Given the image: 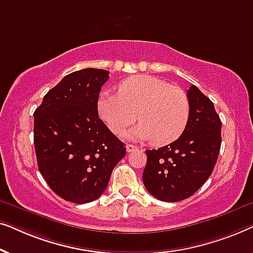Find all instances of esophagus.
I'll use <instances>...</instances> for the list:
<instances>
[{"label":"esophagus","mask_w":253,"mask_h":253,"mask_svg":"<svg viewBox=\"0 0 253 253\" xmlns=\"http://www.w3.org/2000/svg\"><path fill=\"white\" fill-rule=\"evenodd\" d=\"M136 150H138V147L134 146V145H131V144H127L126 145V151L127 152H133V151H136Z\"/></svg>","instance_id":"34e87169"}]
</instances>
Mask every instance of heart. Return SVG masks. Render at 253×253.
Here are the masks:
<instances>
[{
    "instance_id": "heart-1",
    "label": "heart",
    "mask_w": 253,
    "mask_h": 253,
    "mask_svg": "<svg viewBox=\"0 0 253 253\" xmlns=\"http://www.w3.org/2000/svg\"><path fill=\"white\" fill-rule=\"evenodd\" d=\"M98 114L117 136L137 120L139 124L126 133L131 139L148 140L162 146L183 133L190 116L186 93L152 76H133L120 83L117 93L102 91L96 103Z\"/></svg>"
}]
</instances>
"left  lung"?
I'll use <instances>...</instances> for the list:
<instances>
[{
	"mask_svg": "<svg viewBox=\"0 0 253 253\" xmlns=\"http://www.w3.org/2000/svg\"><path fill=\"white\" fill-rule=\"evenodd\" d=\"M190 116L178 139L147 150L145 188L162 202H179L198 191L212 174L221 147V124L214 105L198 87L188 89Z\"/></svg>",
	"mask_w": 253,
	"mask_h": 253,
	"instance_id": "left-lung-1",
	"label": "left lung"
}]
</instances>
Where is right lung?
Instances as JSON below:
<instances>
[{"instance_id":"add662e5","label":"right lung","mask_w":253,"mask_h":253,"mask_svg":"<svg viewBox=\"0 0 253 253\" xmlns=\"http://www.w3.org/2000/svg\"><path fill=\"white\" fill-rule=\"evenodd\" d=\"M109 71L71 72L48 91L34 112L38 168L64 200L86 204L105 192L124 144L99 117L96 103Z\"/></svg>"}]
</instances>
